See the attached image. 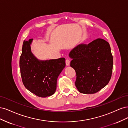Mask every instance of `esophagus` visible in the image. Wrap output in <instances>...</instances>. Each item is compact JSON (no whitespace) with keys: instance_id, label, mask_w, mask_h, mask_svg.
Instances as JSON below:
<instances>
[{"instance_id":"esophagus-1","label":"esophagus","mask_w":128,"mask_h":128,"mask_svg":"<svg viewBox=\"0 0 128 128\" xmlns=\"http://www.w3.org/2000/svg\"><path fill=\"white\" fill-rule=\"evenodd\" d=\"M66 65L67 66H69L70 65V60L69 59H66Z\"/></svg>"}]
</instances>
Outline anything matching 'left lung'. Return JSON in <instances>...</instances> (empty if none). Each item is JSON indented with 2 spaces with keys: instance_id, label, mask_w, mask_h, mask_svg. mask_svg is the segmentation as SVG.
<instances>
[{
  "instance_id": "1",
  "label": "left lung",
  "mask_w": 128,
  "mask_h": 128,
  "mask_svg": "<svg viewBox=\"0 0 128 128\" xmlns=\"http://www.w3.org/2000/svg\"><path fill=\"white\" fill-rule=\"evenodd\" d=\"M70 66L76 74V86L80 92L96 93L108 84L112 76L113 56L110 44L98 38L88 44H80L68 55Z\"/></svg>"
}]
</instances>
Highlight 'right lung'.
<instances>
[{
	"label": "right lung",
	"instance_id": "right-lung-1",
	"mask_svg": "<svg viewBox=\"0 0 128 128\" xmlns=\"http://www.w3.org/2000/svg\"><path fill=\"white\" fill-rule=\"evenodd\" d=\"M32 42L31 39L24 40L23 44L20 58L23 83L28 91L37 96L49 97L56 92L57 78L65 67V59H38L31 52Z\"/></svg>",
	"mask_w": 128,
	"mask_h": 128
}]
</instances>
